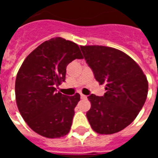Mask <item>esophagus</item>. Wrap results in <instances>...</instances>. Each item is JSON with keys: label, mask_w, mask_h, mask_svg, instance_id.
I'll return each mask as SVG.
<instances>
[{"label": "esophagus", "mask_w": 158, "mask_h": 158, "mask_svg": "<svg viewBox=\"0 0 158 158\" xmlns=\"http://www.w3.org/2000/svg\"><path fill=\"white\" fill-rule=\"evenodd\" d=\"M81 98L82 100H85V99H87V96H86L85 95L81 94Z\"/></svg>", "instance_id": "34e87169"}]
</instances>
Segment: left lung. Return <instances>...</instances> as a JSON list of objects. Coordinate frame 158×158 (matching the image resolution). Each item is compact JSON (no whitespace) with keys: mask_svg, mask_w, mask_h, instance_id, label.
<instances>
[{"mask_svg":"<svg viewBox=\"0 0 158 158\" xmlns=\"http://www.w3.org/2000/svg\"><path fill=\"white\" fill-rule=\"evenodd\" d=\"M84 58L96 80L106 84L103 96H88V120L96 133L111 135L135 120L146 102L148 81L139 65L127 54L112 47L81 46Z\"/></svg>","mask_w":158,"mask_h":158,"instance_id":"left-lung-1","label":"left lung"}]
</instances>
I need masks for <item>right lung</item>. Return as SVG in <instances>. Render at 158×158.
<instances>
[{"mask_svg":"<svg viewBox=\"0 0 158 158\" xmlns=\"http://www.w3.org/2000/svg\"><path fill=\"white\" fill-rule=\"evenodd\" d=\"M82 58L76 43L56 37L40 44L23 61L15 85L16 104L39 135L55 139L69 133L80 95L65 96L56 88L65 81L68 64Z\"/></svg>","mask_w":158,"mask_h":158,"instance_id":"add662e5","label":"right lung"}]
</instances>
